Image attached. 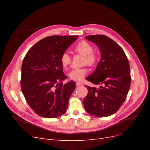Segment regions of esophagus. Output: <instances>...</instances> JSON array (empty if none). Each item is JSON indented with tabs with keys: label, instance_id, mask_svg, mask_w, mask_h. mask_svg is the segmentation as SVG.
I'll return each instance as SVG.
<instances>
[{
	"label": "esophagus",
	"instance_id": "obj_1",
	"mask_svg": "<svg viewBox=\"0 0 150 150\" xmlns=\"http://www.w3.org/2000/svg\"><path fill=\"white\" fill-rule=\"evenodd\" d=\"M82 85H83V84L80 82H76V86H81Z\"/></svg>",
	"mask_w": 150,
	"mask_h": 150
}]
</instances>
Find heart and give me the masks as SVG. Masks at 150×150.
<instances>
[{"mask_svg": "<svg viewBox=\"0 0 150 150\" xmlns=\"http://www.w3.org/2000/svg\"><path fill=\"white\" fill-rule=\"evenodd\" d=\"M74 51L84 57L83 64L88 66H93L96 64L97 61V55L93 52L92 45L85 41H81L78 43L74 48ZM60 62L63 67H67L71 62V57L66 53H63L60 58ZM88 70L86 68L75 69L70 71L69 76L71 80L74 81H80L87 74Z\"/></svg>", "mask_w": 150, "mask_h": 150, "instance_id": "b5f03b06", "label": "heart"}]
</instances>
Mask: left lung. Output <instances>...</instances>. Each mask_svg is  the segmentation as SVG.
<instances>
[{
	"label": "left lung",
	"mask_w": 150,
	"mask_h": 150,
	"mask_svg": "<svg viewBox=\"0 0 150 150\" xmlns=\"http://www.w3.org/2000/svg\"><path fill=\"white\" fill-rule=\"evenodd\" d=\"M86 39L97 45L101 57L96 70L86 78L100 87L84 85L88 93L84 107L92 115L108 117L119 109L128 95L131 84L128 59L122 47L106 36L90 35Z\"/></svg>",
	"instance_id": "obj_1"
}]
</instances>
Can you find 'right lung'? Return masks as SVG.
I'll list each match as a JSON object with an SVG mask.
<instances>
[{"label":"right lung","mask_w":150,"mask_h":150,"mask_svg":"<svg viewBox=\"0 0 150 150\" xmlns=\"http://www.w3.org/2000/svg\"><path fill=\"white\" fill-rule=\"evenodd\" d=\"M78 36H52L35 44L27 53L22 64L21 86L27 103L38 115L54 119L64 114L75 83L65 84L61 54Z\"/></svg>","instance_id":"add662e5"}]
</instances>
